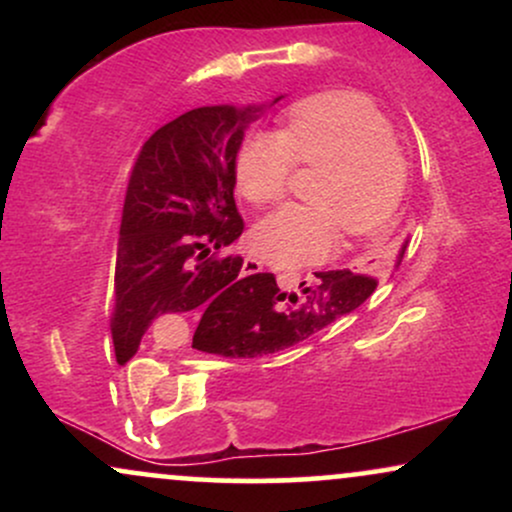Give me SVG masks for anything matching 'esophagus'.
Segmentation results:
<instances>
[{
	"label": "esophagus",
	"mask_w": 512,
	"mask_h": 512,
	"mask_svg": "<svg viewBox=\"0 0 512 512\" xmlns=\"http://www.w3.org/2000/svg\"><path fill=\"white\" fill-rule=\"evenodd\" d=\"M262 272V262L257 257H245L243 262V274H257Z\"/></svg>",
	"instance_id": "esophagus-1"
}]
</instances>
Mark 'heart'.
I'll list each match as a JSON object with an SVG mask.
<instances>
[{
    "label": "heart",
    "mask_w": 512,
    "mask_h": 512,
    "mask_svg": "<svg viewBox=\"0 0 512 512\" xmlns=\"http://www.w3.org/2000/svg\"><path fill=\"white\" fill-rule=\"evenodd\" d=\"M296 161L322 168L315 207L284 204L257 223L252 250L279 267L325 260L339 227L368 236L390 223L404 192V158L380 110L356 93H327L293 105L286 132L260 129L238 154V190L252 204L284 197Z\"/></svg>",
    "instance_id": "obj_1"
}]
</instances>
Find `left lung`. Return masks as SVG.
Returning <instances> with one entry per match:
<instances>
[{
    "label": "left lung",
    "instance_id": "8db88e82",
    "mask_svg": "<svg viewBox=\"0 0 512 512\" xmlns=\"http://www.w3.org/2000/svg\"><path fill=\"white\" fill-rule=\"evenodd\" d=\"M407 243L395 260L375 264L368 274L351 269L315 272L313 286H305V298L279 291L274 274H262L252 281L248 296L202 315L192 346L204 354L226 358H257L303 342L310 334L325 330L339 317L354 313L378 286V276L395 272L402 264Z\"/></svg>",
    "mask_w": 512,
    "mask_h": 512
}]
</instances>
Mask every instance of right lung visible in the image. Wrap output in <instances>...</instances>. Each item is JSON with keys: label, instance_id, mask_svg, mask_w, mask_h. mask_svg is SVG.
<instances>
[{"label": "right lung", "instance_id": "obj_1", "mask_svg": "<svg viewBox=\"0 0 512 512\" xmlns=\"http://www.w3.org/2000/svg\"><path fill=\"white\" fill-rule=\"evenodd\" d=\"M279 101V98H276ZM274 101V103H276ZM262 105H204L156 129L129 175L115 260L110 330L117 363L137 354L151 322L202 305L204 315L248 296L262 274L219 257L243 233L236 156Z\"/></svg>", "mask_w": 512, "mask_h": 512}]
</instances>
